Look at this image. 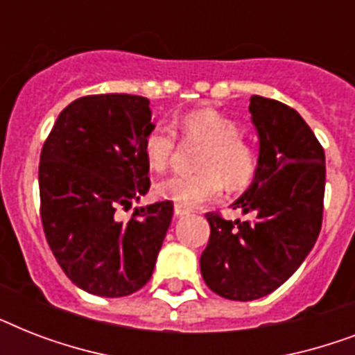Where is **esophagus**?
<instances>
[{
	"label": "esophagus",
	"instance_id": "esophagus-1",
	"mask_svg": "<svg viewBox=\"0 0 355 355\" xmlns=\"http://www.w3.org/2000/svg\"><path fill=\"white\" fill-rule=\"evenodd\" d=\"M189 211H191L189 208H184V206H180V205H175V216H177V217L188 216Z\"/></svg>",
	"mask_w": 355,
	"mask_h": 355
}]
</instances>
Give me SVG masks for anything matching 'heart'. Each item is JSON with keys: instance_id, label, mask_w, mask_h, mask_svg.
<instances>
[{"instance_id": "obj_1", "label": "heart", "mask_w": 355, "mask_h": 355, "mask_svg": "<svg viewBox=\"0 0 355 355\" xmlns=\"http://www.w3.org/2000/svg\"><path fill=\"white\" fill-rule=\"evenodd\" d=\"M184 141L205 145L197 167L199 175H173L156 184V195L184 208H193L217 199L223 182L230 189H243L258 171V153L239 136L234 119L216 110H197L180 121ZM177 150V136L171 128H150L144 138V155L150 169L164 171Z\"/></svg>"}]
</instances>
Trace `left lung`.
<instances>
[{"instance_id": "left-lung-1", "label": "left lung", "mask_w": 355, "mask_h": 355, "mask_svg": "<svg viewBox=\"0 0 355 355\" xmlns=\"http://www.w3.org/2000/svg\"><path fill=\"white\" fill-rule=\"evenodd\" d=\"M258 171L234 202L250 221L206 214L210 239L200 275L219 297L248 302L269 295L302 265L322 225L324 149L302 116L284 103L252 96Z\"/></svg>"}]
</instances>
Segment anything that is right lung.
Instances as JSON below:
<instances>
[{
	"label": "right lung",
	"instance_id": "1",
	"mask_svg": "<svg viewBox=\"0 0 355 355\" xmlns=\"http://www.w3.org/2000/svg\"><path fill=\"white\" fill-rule=\"evenodd\" d=\"M149 99L99 94L75 99L58 114L42 147L40 217L53 256L69 280L97 297L132 295L149 282L173 202L130 208L149 191L144 138Z\"/></svg>",
	"mask_w": 355,
	"mask_h": 355
}]
</instances>
